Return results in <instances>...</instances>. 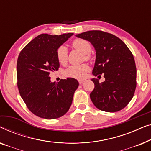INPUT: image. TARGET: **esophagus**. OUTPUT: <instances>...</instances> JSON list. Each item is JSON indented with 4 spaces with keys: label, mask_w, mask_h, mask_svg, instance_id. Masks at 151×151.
Listing matches in <instances>:
<instances>
[{
    "label": "esophagus",
    "mask_w": 151,
    "mask_h": 151,
    "mask_svg": "<svg viewBox=\"0 0 151 151\" xmlns=\"http://www.w3.org/2000/svg\"><path fill=\"white\" fill-rule=\"evenodd\" d=\"M78 83H79V84H82L83 83L84 81L83 80H81V79H78Z\"/></svg>",
    "instance_id": "esophagus-1"
}]
</instances>
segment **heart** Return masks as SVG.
<instances>
[{"label": "heart", "instance_id": "heart-1", "mask_svg": "<svg viewBox=\"0 0 151 151\" xmlns=\"http://www.w3.org/2000/svg\"><path fill=\"white\" fill-rule=\"evenodd\" d=\"M72 45L75 49L79 50L84 55L85 58H90V52L92 49L91 44L86 40L83 39H75L72 43ZM56 56L58 61L61 64L66 63L68 59V49L65 46H60L56 50ZM90 70V67L86 63L80 65H73L65 70L64 75L68 77L75 78H83L86 73Z\"/></svg>", "mask_w": 151, "mask_h": 151}]
</instances>
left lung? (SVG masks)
I'll use <instances>...</instances> for the list:
<instances>
[{"label": "left lung", "mask_w": 151, "mask_h": 151, "mask_svg": "<svg viewBox=\"0 0 151 151\" xmlns=\"http://www.w3.org/2000/svg\"><path fill=\"white\" fill-rule=\"evenodd\" d=\"M77 37L90 42L96 50V61L92 74L105 81L101 83L92 78L94 90L90 99L101 111L116 112L131 101L136 88V66L132 52L113 34L102 31H89Z\"/></svg>", "instance_id": "1"}]
</instances>
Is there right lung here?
Instances as JSON below:
<instances>
[{
	"mask_svg": "<svg viewBox=\"0 0 151 151\" xmlns=\"http://www.w3.org/2000/svg\"><path fill=\"white\" fill-rule=\"evenodd\" d=\"M73 33L41 34L27 44L17 61V85L27 107L33 114L55 119L66 114L78 86L73 78L51 82L49 75L58 70L56 50Z\"/></svg>",
	"mask_w": 151,
	"mask_h": 151,
	"instance_id": "1",
	"label": "right lung"
}]
</instances>
